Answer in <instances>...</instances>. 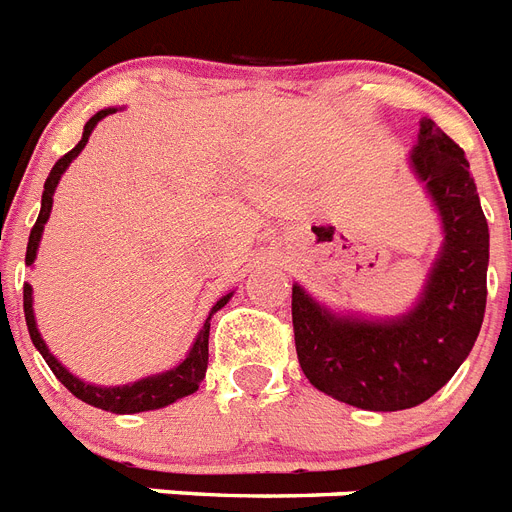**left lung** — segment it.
<instances>
[{
    "label": "left lung",
    "mask_w": 512,
    "mask_h": 512,
    "mask_svg": "<svg viewBox=\"0 0 512 512\" xmlns=\"http://www.w3.org/2000/svg\"><path fill=\"white\" fill-rule=\"evenodd\" d=\"M412 166L444 219V251L420 304L396 322L343 320L293 285L298 365L314 388L362 410H410L463 365L486 309L489 224L463 147L425 118Z\"/></svg>",
    "instance_id": "8db88e82"
}]
</instances>
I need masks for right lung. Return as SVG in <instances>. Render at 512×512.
<instances>
[{"label": "right lung", "instance_id": "add662e5", "mask_svg": "<svg viewBox=\"0 0 512 512\" xmlns=\"http://www.w3.org/2000/svg\"><path fill=\"white\" fill-rule=\"evenodd\" d=\"M108 113H116V110H100V113H94L92 118L87 121L84 126V134H81L79 145L68 150V153L60 158V161L52 166L49 171L47 182H44V195H42V211H39V219H36L34 230L28 235V248H26V267H31L36 259V248H39V237H42L44 224L49 219V211H52V192L57 187V179L68 169V163L81 153V147L87 145L89 134L92 129L97 126L100 118H105ZM230 301V296H224L216 301L214 312L216 309H222L224 304ZM23 312H26V325H28V333H31V341L34 346L39 349V354L44 357V362L49 365V370L55 372V378L63 383L68 391H71L76 399L81 402L92 404L97 410H105V412H116V415H132V412H145V410H158V407H166V404L177 402L182 396H190L198 391L200 380L206 378V367H208V330H211V317L206 320L203 330L198 333L195 343H192L190 354L187 359L182 362L179 367L174 370L163 372V375H155V378H145V380H137L132 386H118V388H97V386H87L84 380L73 378L71 372L65 370L60 362H57L52 354H49L47 343L42 341V335L36 330V320H34V309H31V285H23ZM211 312V314H214Z\"/></svg>", "mask_w": 512, "mask_h": 512}]
</instances>
